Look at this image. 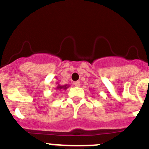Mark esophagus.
Returning <instances> with one entry per match:
<instances>
[{
    "label": "esophagus",
    "mask_w": 149,
    "mask_h": 149,
    "mask_svg": "<svg viewBox=\"0 0 149 149\" xmlns=\"http://www.w3.org/2000/svg\"><path fill=\"white\" fill-rule=\"evenodd\" d=\"M74 85L75 86H81V83H80V81H76V82L74 83Z\"/></svg>",
    "instance_id": "obj_1"
}]
</instances>
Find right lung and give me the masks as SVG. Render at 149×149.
<instances>
[{"label": "right lung", "instance_id": "1", "mask_svg": "<svg viewBox=\"0 0 149 149\" xmlns=\"http://www.w3.org/2000/svg\"><path fill=\"white\" fill-rule=\"evenodd\" d=\"M68 87V85H64V86H60V85H58L56 89H57V90H60V89H66Z\"/></svg>", "mask_w": 149, "mask_h": 149}]
</instances>
